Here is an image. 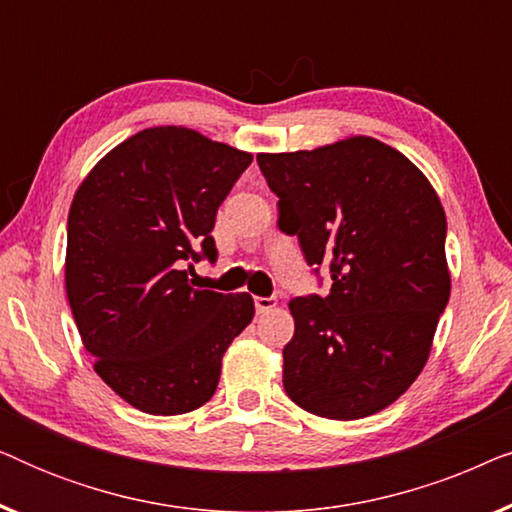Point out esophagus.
Returning a JSON list of instances; mask_svg holds the SVG:
<instances>
[{
    "mask_svg": "<svg viewBox=\"0 0 512 512\" xmlns=\"http://www.w3.org/2000/svg\"><path fill=\"white\" fill-rule=\"evenodd\" d=\"M254 305H256V312L258 314H265V312H270L272 307H277V298L258 296V298H254Z\"/></svg>",
    "mask_w": 512,
    "mask_h": 512,
    "instance_id": "esophagus-1",
    "label": "esophagus"
}]
</instances>
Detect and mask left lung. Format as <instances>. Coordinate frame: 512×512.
<instances>
[{"label":"left lung","mask_w":512,"mask_h":512,"mask_svg":"<svg viewBox=\"0 0 512 512\" xmlns=\"http://www.w3.org/2000/svg\"><path fill=\"white\" fill-rule=\"evenodd\" d=\"M307 265H328L331 291L293 298L284 389L312 415L361 419L422 373L450 300L447 221L429 179L373 137L296 153H258Z\"/></svg>","instance_id":"left-lung-1"}]
</instances>
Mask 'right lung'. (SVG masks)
<instances>
[{"mask_svg": "<svg viewBox=\"0 0 512 512\" xmlns=\"http://www.w3.org/2000/svg\"><path fill=\"white\" fill-rule=\"evenodd\" d=\"M251 153L181 125L111 149L76 191L65 286L95 373L132 408L184 415L214 396L221 359L254 319L249 293L198 289L216 212Z\"/></svg>", "mask_w": 512, "mask_h": 512, "instance_id": "add662e5", "label": "right lung"}]
</instances>
